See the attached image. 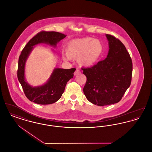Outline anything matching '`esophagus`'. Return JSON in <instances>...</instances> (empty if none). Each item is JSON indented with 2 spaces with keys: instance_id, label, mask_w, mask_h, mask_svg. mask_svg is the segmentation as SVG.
<instances>
[{
  "instance_id": "esophagus-1",
  "label": "esophagus",
  "mask_w": 152,
  "mask_h": 152,
  "mask_svg": "<svg viewBox=\"0 0 152 152\" xmlns=\"http://www.w3.org/2000/svg\"><path fill=\"white\" fill-rule=\"evenodd\" d=\"M79 73H80V71L79 69H76V70L75 71V73H74V75H77Z\"/></svg>"
}]
</instances>
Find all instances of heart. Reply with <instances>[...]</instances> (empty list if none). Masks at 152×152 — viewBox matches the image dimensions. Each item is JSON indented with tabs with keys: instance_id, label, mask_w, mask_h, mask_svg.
Masks as SVG:
<instances>
[{
	"instance_id": "b5f03b06",
	"label": "heart",
	"mask_w": 152,
	"mask_h": 152,
	"mask_svg": "<svg viewBox=\"0 0 152 152\" xmlns=\"http://www.w3.org/2000/svg\"><path fill=\"white\" fill-rule=\"evenodd\" d=\"M104 50L102 42L92 37H84L69 41L65 48L64 60L77 58L81 65L89 66L96 63Z\"/></svg>"
}]
</instances>
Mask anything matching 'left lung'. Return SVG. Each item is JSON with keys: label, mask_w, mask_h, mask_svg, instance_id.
I'll use <instances>...</instances> for the list:
<instances>
[{"label": "left lung", "mask_w": 152, "mask_h": 152, "mask_svg": "<svg viewBox=\"0 0 152 152\" xmlns=\"http://www.w3.org/2000/svg\"><path fill=\"white\" fill-rule=\"evenodd\" d=\"M109 44L107 58L91 67L81 68L87 81L83 92L91 103L107 106L119 102L130 87L133 63L123 43L106 34Z\"/></svg>", "instance_id": "left-lung-1"}]
</instances>
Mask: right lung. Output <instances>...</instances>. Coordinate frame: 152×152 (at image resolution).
I'll use <instances>...</instances> for the list:
<instances>
[{
  "label": "right lung",
  "instance_id": "obj_1",
  "mask_svg": "<svg viewBox=\"0 0 152 152\" xmlns=\"http://www.w3.org/2000/svg\"><path fill=\"white\" fill-rule=\"evenodd\" d=\"M66 36L56 31H41L33 37L23 49L19 57L17 76L26 96L31 102L39 104H50L56 102L61 97L67 82L73 77L75 68H56L49 80L42 86L33 87L25 79V65L33 46L46 43L56 46Z\"/></svg>",
  "mask_w": 152,
  "mask_h": 152
}]
</instances>
